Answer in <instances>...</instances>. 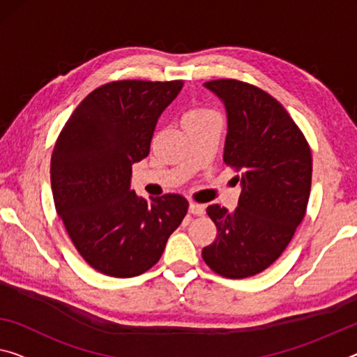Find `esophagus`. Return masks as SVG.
<instances>
[{"mask_svg":"<svg viewBox=\"0 0 357 357\" xmlns=\"http://www.w3.org/2000/svg\"><path fill=\"white\" fill-rule=\"evenodd\" d=\"M204 206L202 204H196V202H190V213L193 215H204Z\"/></svg>","mask_w":357,"mask_h":357,"instance_id":"34e87169","label":"esophagus"}]
</instances>
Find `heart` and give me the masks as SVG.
I'll return each instance as SVG.
<instances>
[{"mask_svg": "<svg viewBox=\"0 0 357 357\" xmlns=\"http://www.w3.org/2000/svg\"><path fill=\"white\" fill-rule=\"evenodd\" d=\"M211 114H215L209 108H202V107H197V108H191L188 112L185 113L183 116V124H188V123H196V121H201V119H204L207 116H211Z\"/></svg>", "mask_w": 357, "mask_h": 357, "instance_id": "obj_1", "label": "heart"}]
</instances>
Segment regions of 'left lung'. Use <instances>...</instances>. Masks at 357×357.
I'll use <instances>...</instances> for the list:
<instances>
[{"mask_svg":"<svg viewBox=\"0 0 357 357\" xmlns=\"http://www.w3.org/2000/svg\"><path fill=\"white\" fill-rule=\"evenodd\" d=\"M204 86L227 108L223 161L241 174L243 191L233 212L207 207L218 236L202 249V259L223 278H250L281 257L303 220L311 148L287 109L260 87L228 78Z\"/></svg>","mask_w":357,"mask_h":357,"instance_id":"8db88e82","label":"left lung"}]
</instances>
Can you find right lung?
Masks as SVG:
<instances>
[{
    "label": "right lung",
    "mask_w": 357,
    "mask_h": 357,
    "mask_svg": "<svg viewBox=\"0 0 357 357\" xmlns=\"http://www.w3.org/2000/svg\"><path fill=\"white\" fill-rule=\"evenodd\" d=\"M182 86V79L102 84L60 130L51 158L54 204L76 250L98 273L148 271L186 215L183 196L148 201L129 188L132 164L148 156L158 118Z\"/></svg>",
    "instance_id": "obj_1"
}]
</instances>
